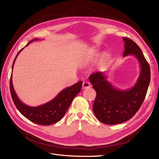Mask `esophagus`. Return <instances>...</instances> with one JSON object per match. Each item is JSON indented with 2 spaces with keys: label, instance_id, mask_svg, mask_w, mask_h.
<instances>
[{
  "label": "esophagus",
  "instance_id": "1",
  "mask_svg": "<svg viewBox=\"0 0 159 159\" xmlns=\"http://www.w3.org/2000/svg\"><path fill=\"white\" fill-rule=\"evenodd\" d=\"M90 87H91V84H90V83L87 82V81H84V82L83 83V85H82L83 89H87V88H89Z\"/></svg>",
  "mask_w": 159,
  "mask_h": 159
}]
</instances>
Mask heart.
I'll return each instance as SVG.
<instances>
[{"label": "heart", "instance_id": "1", "mask_svg": "<svg viewBox=\"0 0 159 159\" xmlns=\"http://www.w3.org/2000/svg\"><path fill=\"white\" fill-rule=\"evenodd\" d=\"M98 55V51L97 49H93L91 50V51H89L88 53L87 54V55L84 57L83 58V61L85 62H89V61H92L93 59H95L96 57ZM108 57H109V56H108V55H105L104 57V61H105L108 59Z\"/></svg>", "mask_w": 159, "mask_h": 159}]
</instances>
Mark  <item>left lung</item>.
<instances>
[{
  "instance_id": "1",
  "label": "left lung",
  "mask_w": 159,
  "mask_h": 159,
  "mask_svg": "<svg viewBox=\"0 0 159 159\" xmlns=\"http://www.w3.org/2000/svg\"><path fill=\"white\" fill-rule=\"evenodd\" d=\"M123 39L125 43L123 56H135L141 66L139 77L133 88L127 90L115 88L101 72L93 73L89 77L96 92L93 113L99 121L105 124L122 123L133 117L142 104L150 82V67L141 48L132 39L128 38Z\"/></svg>"
}]
</instances>
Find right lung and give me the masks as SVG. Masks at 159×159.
<instances>
[{"label": "right lung", "mask_w": 159, "mask_h": 159, "mask_svg": "<svg viewBox=\"0 0 159 159\" xmlns=\"http://www.w3.org/2000/svg\"><path fill=\"white\" fill-rule=\"evenodd\" d=\"M35 40L38 39H35L31 40L26 45V46ZM23 48L20 50L17 54L16 58L13 61L12 70L16 57H18V54ZM9 83L11 96L13 102L17 109L29 120L33 123L43 125V126H48V125L53 124L62 119V117L72 103L74 97L81 90V86L83 84L82 81L78 82L71 87L64 89L55 98L50 102L38 107H31L24 104L17 96L12 84V74L11 75V78H10Z\"/></svg>", "instance_id": "obj_1"}]
</instances>
